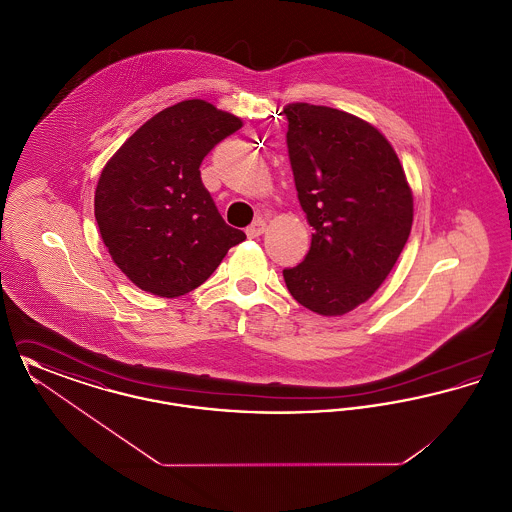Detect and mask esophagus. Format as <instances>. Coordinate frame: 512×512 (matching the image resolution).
I'll list each match as a JSON object with an SVG mask.
<instances>
[{
    "label": "esophagus",
    "mask_w": 512,
    "mask_h": 512,
    "mask_svg": "<svg viewBox=\"0 0 512 512\" xmlns=\"http://www.w3.org/2000/svg\"><path fill=\"white\" fill-rule=\"evenodd\" d=\"M265 228H267V222L263 219L253 220L249 226H247V230H245V234L249 236V238H259L263 232H265Z\"/></svg>",
    "instance_id": "esophagus-1"
}]
</instances>
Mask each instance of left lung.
<instances>
[{
	"label": "left lung",
	"instance_id": "8db88e82",
	"mask_svg": "<svg viewBox=\"0 0 512 512\" xmlns=\"http://www.w3.org/2000/svg\"><path fill=\"white\" fill-rule=\"evenodd\" d=\"M288 153L295 190L315 234L286 286L309 311H353L388 278L409 240L413 194L390 142L340 109L290 103Z\"/></svg>",
	"mask_w": 512,
	"mask_h": 512
}]
</instances>
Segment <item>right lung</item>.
Masks as SVG:
<instances>
[{"instance_id": "right-lung-1", "label": "right lung", "mask_w": 512, "mask_h": 512, "mask_svg": "<svg viewBox=\"0 0 512 512\" xmlns=\"http://www.w3.org/2000/svg\"><path fill=\"white\" fill-rule=\"evenodd\" d=\"M242 128L232 113L186 99L140 126L99 176L94 213L115 265L144 292L201 286L245 234L220 217L199 165Z\"/></svg>"}]
</instances>
